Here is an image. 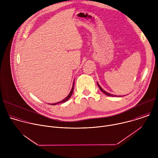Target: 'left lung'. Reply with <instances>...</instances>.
Returning a JSON list of instances; mask_svg holds the SVG:
<instances>
[{"label": "left lung", "mask_w": 158, "mask_h": 158, "mask_svg": "<svg viewBox=\"0 0 158 158\" xmlns=\"http://www.w3.org/2000/svg\"><path fill=\"white\" fill-rule=\"evenodd\" d=\"M97 84H98V87H99V89L101 90V91L104 93V94H105L106 95H107V96H112V97H121V96H116V95H114V94H110V93H107L106 91H105L100 86V85L98 84V82H97Z\"/></svg>", "instance_id": "8db88e82"}]
</instances>
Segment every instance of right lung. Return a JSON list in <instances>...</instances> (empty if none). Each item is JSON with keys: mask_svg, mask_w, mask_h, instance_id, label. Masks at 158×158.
<instances>
[{"mask_svg": "<svg viewBox=\"0 0 158 158\" xmlns=\"http://www.w3.org/2000/svg\"><path fill=\"white\" fill-rule=\"evenodd\" d=\"M74 82H73V87H72L71 91H70V93H69V94H68V96H67L64 99H63V100L61 101H59V102H56V103H54V104H51V105H56V104H59V103H62V102H66L67 100H68V99L71 97V96H72V94H73V91H74Z\"/></svg>", "mask_w": 158, "mask_h": 158, "instance_id": "right-lung-1", "label": "right lung"}]
</instances>
